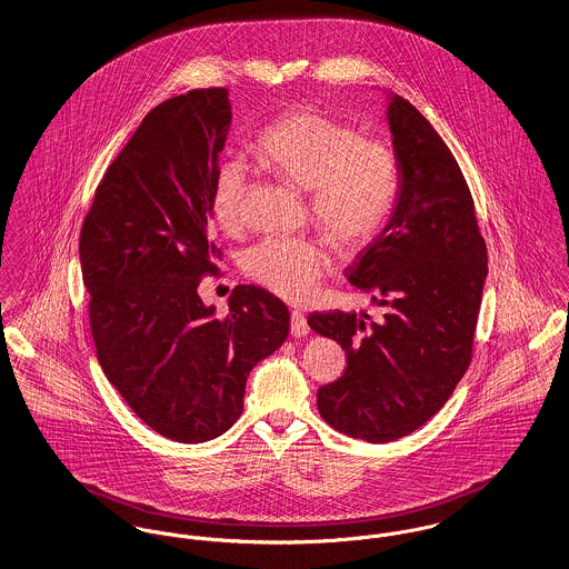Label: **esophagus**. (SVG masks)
<instances>
[{"label":"esophagus","instance_id":"1","mask_svg":"<svg viewBox=\"0 0 569 569\" xmlns=\"http://www.w3.org/2000/svg\"><path fill=\"white\" fill-rule=\"evenodd\" d=\"M290 332H292L295 337H305V335H309L307 318H305V313H302V311H298V309H292V311H290Z\"/></svg>","mask_w":569,"mask_h":569}]
</instances>
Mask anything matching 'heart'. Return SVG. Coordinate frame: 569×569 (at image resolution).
<instances>
[{
  "instance_id": "obj_1",
  "label": "heart",
  "mask_w": 569,
  "mask_h": 569,
  "mask_svg": "<svg viewBox=\"0 0 569 569\" xmlns=\"http://www.w3.org/2000/svg\"><path fill=\"white\" fill-rule=\"evenodd\" d=\"M253 156L283 181L309 191V211L326 237L343 251L371 243L392 211L397 163L373 138L316 107H300L264 126L251 142ZM244 168L234 160L217 168L211 216L221 230L241 221ZM243 269L262 288L288 300L311 297L328 269V253L313 239H264L243 258Z\"/></svg>"
}]
</instances>
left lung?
<instances>
[{"mask_svg":"<svg viewBox=\"0 0 569 569\" xmlns=\"http://www.w3.org/2000/svg\"><path fill=\"white\" fill-rule=\"evenodd\" d=\"M397 198L386 228L346 269L383 309L311 313L309 326L348 356L318 390L326 422L369 443L420 429L465 376L488 274L473 198L448 144L401 96H388Z\"/></svg>","mask_w":569,"mask_h":569,"instance_id":"left-lung-1","label":"left lung"}]
</instances>
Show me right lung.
<instances>
[{"instance_id":"add662e5","label":"right lung","mask_w":569,"mask_h":569,"mask_svg":"<svg viewBox=\"0 0 569 569\" xmlns=\"http://www.w3.org/2000/svg\"><path fill=\"white\" fill-rule=\"evenodd\" d=\"M232 121L228 89L151 110L110 163L82 221V283L100 367L136 416L181 443L226 433L249 371L288 337L286 302L237 286L228 313L198 295L221 256L211 186Z\"/></svg>"}]
</instances>
